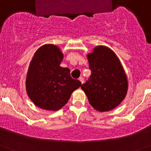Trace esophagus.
I'll use <instances>...</instances> for the list:
<instances>
[{
  "label": "esophagus",
  "instance_id": "34e87169",
  "mask_svg": "<svg viewBox=\"0 0 151 151\" xmlns=\"http://www.w3.org/2000/svg\"><path fill=\"white\" fill-rule=\"evenodd\" d=\"M79 81H80V82H81V83H82V84L84 83V78H82V77H80V78H79Z\"/></svg>",
  "mask_w": 151,
  "mask_h": 151
}]
</instances>
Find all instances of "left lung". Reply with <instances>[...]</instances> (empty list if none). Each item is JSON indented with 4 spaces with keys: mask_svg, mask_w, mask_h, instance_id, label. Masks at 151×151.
I'll list each match as a JSON object with an SVG mask.
<instances>
[{
    "mask_svg": "<svg viewBox=\"0 0 151 151\" xmlns=\"http://www.w3.org/2000/svg\"><path fill=\"white\" fill-rule=\"evenodd\" d=\"M87 57L91 75L81 88L94 110L110 111L120 104L127 94L125 70L116 54L106 46L95 47Z\"/></svg>",
    "mask_w": 151,
    "mask_h": 151,
    "instance_id": "obj_1",
    "label": "left lung"
}]
</instances>
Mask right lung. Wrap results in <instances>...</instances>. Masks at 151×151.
<instances>
[{
	"instance_id": "right-lung-1",
	"label": "right lung",
	"mask_w": 151,
	"mask_h": 151,
	"mask_svg": "<svg viewBox=\"0 0 151 151\" xmlns=\"http://www.w3.org/2000/svg\"><path fill=\"white\" fill-rule=\"evenodd\" d=\"M63 54L54 45H45L36 50L26 80V92L35 106L57 111L66 104L72 93L81 86L73 79L69 68L60 65Z\"/></svg>"
}]
</instances>
